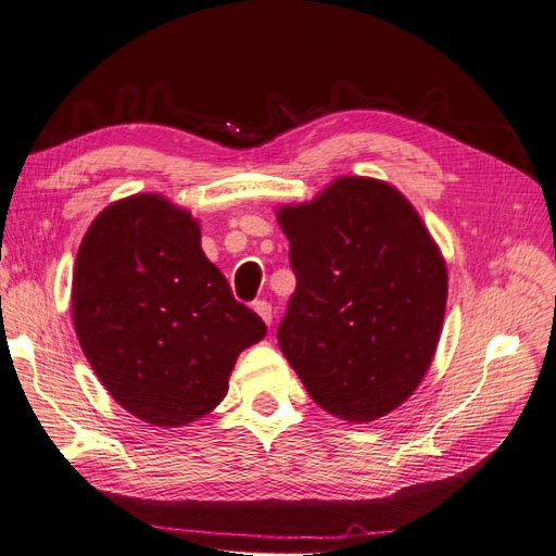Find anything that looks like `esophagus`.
I'll return each instance as SVG.
<instances>
[{
	"mask_svg": "<svg viewBox=\"0 0 556 556\" xmlns=\"http://www.w3.org/2000/svg\"><path fill=\"white\" fill-rule=\"evenodd\" d=\"M253 309L258 312V317L269 326L273 324V305H269L267 301H258V303H253Z\"/></svg>",
	"mask_w": 556,
	"mask_h": 556,
	"instance_id": "obj_1",
	"label": "esophagus"
}]
</instances>
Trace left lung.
<instances>
[{
	"label": "left lung",
	"mask_w": 556,
	"mask_h": 556,
	"mask_svg": "<svg viewBox=\"0 0 556 556\" xmlns=\"http://www.w3.org/2000/svg\"><path fill=\"white\" fill-rule=\"evenodd\" d=\"M298 279L279 348L331 416L371 422L402 406L430 368L448 273L418 211L394 185L340 176L277 208Z\"/></svg>",
	"instance_id": "8db88e82"
}]
</instances>
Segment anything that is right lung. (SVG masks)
Masks as SVG:
<instances>
[{
	"label": "right lung",
	"instance_id": "right-lung-1",
	"mask_svg": "<svg viewBox=\"0 0 556 556\" xmlns=\"http://www.w3.org/2000/svg\"><path fill=\"white\" fill-rule=\"evenodd\" d=\"M79 345L131 416L180 427L211 414L263 319L235 301L190 211L146 192L98 213L73 273Z\"/></svg>",
	"mask_w": 556,
	"mask_h": 556
}]
</instances>
